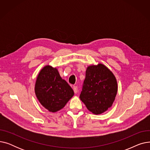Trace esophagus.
<instances>
[{"label": "esophagus", "instance_id": "obj_1", "mask_svg": "<svg viewBox=\"0 0 150 150\" xmlns=\"http://www.w3.org/2000/svg\"><path fill=\"white\" fill-rule=\"evenodd\" d=\"M73 89H74V91L75 93H76L78 92V87L76 86H73Z\"/></svg>", "mask_w": 150, "mask_h": 150}]
</instances>
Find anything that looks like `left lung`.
I'll list each match as a JSON object with an SVG mask.
<instances>
[{
	"label": "left lung",
	"instance_id": "1",
	"mask_svg": "<svg viewBox=\"0 0 150 150\" xmlns=\"http://www.w3.org/2000/svg\"><path fill=\"white\" fill-rule=\"evenodd\" d=\"M118 89L117 80L106 66L98 64L88 67L80 96L89 111L101 114L111 108Z\"/></svg>",
	"mask_w": 150,
	"mask_h": 150
}]
</instances>
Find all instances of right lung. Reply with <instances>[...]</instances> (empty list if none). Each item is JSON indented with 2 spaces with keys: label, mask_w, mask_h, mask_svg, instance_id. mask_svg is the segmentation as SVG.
Segmentation results:
<instances>
[{
  "label": "right lung",
  "mask_w": 150,
  "mask_h": 150,
  "mask_svg": "<svg viewBox=\"0 0 150 150\" xmlns=\"http://www.w3.org/2000/svg\"><path fill=\"white\" fill-rule=\"evenodd\" d=\"M35 92L39 103L52 112L64 108L74 95L73 89L62 79L58 69L49 65L44 67L39 72Z\"/></svg>",
  "instance_id": "obj_1"
}]
</instances>
